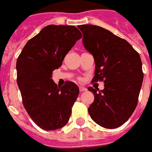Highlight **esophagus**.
Here are the masks:
<instances>
[{
    "label": "esophagus",
    "instance_id": "esophagus-1",
    "mask_svg": "<svg viewBox=\"0 0 152 152\" xmlns=\"http://www.w3.org/2000/svg\"><path fill=\"white\" fill-rule=\"evenodd\" d=\"M79 90L80 92H84V91L87 90V88L86 87H84V86H79Z\"/></svg>",
    "mask_w": 152,
    "mask_h": 152
}]
</instances>
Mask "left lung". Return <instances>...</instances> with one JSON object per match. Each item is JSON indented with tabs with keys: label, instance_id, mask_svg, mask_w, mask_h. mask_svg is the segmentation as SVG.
I'll return each mask as SVG.
<instances>
[{
	"label": "left lung",
	"instance_id": "8db88e82",
	"mask_svg": "<svg viewBox=\"0 0 152 152\" xmlns=\"http://www.w3.org/2000/svg\"><path fill=\"white\" fill-rule=\"evenodd\" d=\"M77 27L83 34L85 48L95 60L92 82H104L103 90L88 88L94 94V101L88 108L89 115L102 127L118 128L130 118L137 105L144 78L139 53L127 41L104 28Z\"/></svg>",
	"mask_w": 152,
	"mask_h": 152
}]
</instances>
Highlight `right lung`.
Wrapping results in <instances>:
<instances>
[{
	"instance_id": "1",
	"label": "right lung",
	"mask_w": 152,
	"mask_h": 152,
	"mask_svg": "<svg viewBox=\"0 0 152 152\" xmlns=\"http://www.w3.org/2000/svg\"><path fill=\"white\" fill-rule=\"evenodd\" d=\"M82 33L74 26L48 25L29 40L16 62L17 84L31 119L45 130H56L69 121L79 88L72 82L59 87L52 79Z\"/></svg>"
}]
</instances>
